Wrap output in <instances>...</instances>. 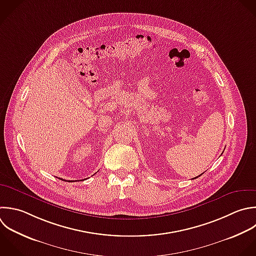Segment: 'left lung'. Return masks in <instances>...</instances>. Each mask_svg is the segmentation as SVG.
Returning <instances> with one entry per match:
<instances>
[{
	"mask_svg": "<svg viewBox=\"0 0 256 256\" xmlns=\"http://www.w3.org/2000/svg\"><path fill=\"white\" fill-rule=\"evenodd\" d=\"M197 177H198V176H197ZM197 177H195V178H197Z\"/></svg>",
	"mask_w": 256,
	"mask_h": 256,
	"instance_id": "8db88e82",
	"label": "left lung"
}]
</instances>
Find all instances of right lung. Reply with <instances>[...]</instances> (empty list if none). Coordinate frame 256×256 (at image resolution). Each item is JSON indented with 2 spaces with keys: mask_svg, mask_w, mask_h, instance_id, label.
Listing matches in <instances>:
<instances>
[{
  "mask_svg": "<svg viewBox=\"0 0 256 256\" xmlns=\"http://www.w3.org/2000/svg\"><path fill=\"white\" fill-rule=\"evenodd\" d=\"M62 180H63V181H64V179H62Z\"/></svg>",
  "mask_w": 256,
  "mask_h": 256,
  "instance_id": "right-lung-1",
  "label": "right lung"
}]
</instances>
